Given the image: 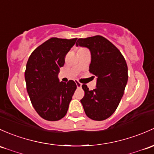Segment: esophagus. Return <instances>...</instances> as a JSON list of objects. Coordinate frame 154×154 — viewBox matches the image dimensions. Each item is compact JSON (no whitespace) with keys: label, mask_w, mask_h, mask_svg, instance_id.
<instances>
[{"label":"esophagus","mask_w":154,"mask_h":154,"mask_svg":"<svg viewBox=\"0 0 154 154\" xmlns=\"http://www.w3.org/2000/svg\"><path fill=\"white\" fill-rule=\"evenodd\" d=\"M76 85H77V88H81V86H82V84L80 83V82H76Z\"/></svg>","instance_id":"obj_1"}]
</instances>
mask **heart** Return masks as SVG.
Instances as JSON below:
<instances>
[{"mask_svg": "<svg viewBox=\"0 0 154 154\" xmlns=\"http://www.w3.org/2000/svg\"><path fill=\"white\" fill-rule=\"evenodd\" d=\"M83 50H86V49H85V48H79L78 51H83Z\"/></svg>", "mask_w": 154, "mask_h": 154, "instance_id": "1", "label": "heart"}]
</instances>
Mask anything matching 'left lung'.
Masks as SVG:
<instances>
[{
    "instance_id": "8db88e82",
    "label": "left lung",
    "mask_w": 154,
    "mask_h": 154,
    "mask_svg": "<svg viewBox=\"0 0 154 154\" xmlns=\"http://www.w3.org/2000/svg\"><path fill=\"white\" fill-rule=\"evenodd\" d=\"M76 45L90 50L89 72L97 77L95 89L82 85L85 95L80 102L88 117L105 120L114 114L123 96L128 78L126 61L120 51L100 35L79 38Z\"/></svg>"
}]
</instances>
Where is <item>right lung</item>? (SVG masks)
I'll return each mask as SVG.
<instances>
[{
  "instance_id": "right-lung-1",
  "label": "right lung",
  "mask_w": 154,
  "mask_h": 154,
  "mask_svg": "<svg viewBox=\"0 0 154 154\" xmlns=\"http://www.w3.org/2000/svg\"><path fill=\"white\" fill-rule=\"evenodd\" d=\"M77 38H51L32 51L25 71L27 92L37 113L48 121L63 118L77 85L74 80L60 82V68Z\"/></svg>"
}]
</instances>
